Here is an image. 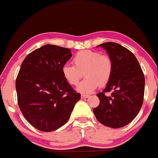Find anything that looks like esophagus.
<instances>
[{
	"label": "esophagus",
	"mask_w": 158,
	"mask_h": 158,
	"mask_svg": "<svg viewBox=\"0 0 158 158\" xmlns=\"http://www.w3.org/2000/svg\"><path fill=\"white\" fill-rule=\"evenodd\" d=\"M88 97H89V95H88V94H81V99H85V98H88Z\"/></svg>",
	"instance_id": "esophagus-1"
}]
</instances>
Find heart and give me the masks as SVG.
Returning <instances> with one entry per match:
<instances>
[{
	"instance_id": "b5f03b06",
	"label": "heart",
	"mask_w": 158,
	"mask_h": 158,
	"mask_svg": "<svg viewBox=\"0 0 158 158\" xmlns=\"http://www.w3.org/2000/svg\"><path fill=\"white\" fill-rule=\"evenodd\" d=\"M73 64H65L61 68L63 77L70 85H77L83 75L85 78L78 85L80 93L88 94L98 86H105L110 81L114 70L112 59L94 50H85L77 52Z\"/></svg>"
}]
</instances>
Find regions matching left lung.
<instances>
[{"label":"left lung","instance_id":"obj_1","mask_svg":"<svg viewBox=\"0 0 158 158\" xmlns=\"http://www.w3.org/2000/svg\"><path fill=\"white\" fill-rule=\"evenodd\" d=\"M112 59V77L102 92L97 94L99 105L93 111L99 123L110 128L130 123L139 113L143 102L144 74L137 58L129 50L114 42L99 44ZM112 91L110 97L104 93Z\"/></svg>","mask_w":158,"mask_h":158}]
</instances>
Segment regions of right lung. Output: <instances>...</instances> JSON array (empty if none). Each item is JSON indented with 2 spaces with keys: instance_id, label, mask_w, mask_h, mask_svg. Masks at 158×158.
Masks as SVG:
<instances>
[{
  "instance_id": "1",
  "label": "right lung",
  "mask_w": 158,
  "mask_h": 158,
  "mask_svg": "<svg viewBox=\"0 0 158 158\" xmlns=\"http://www.w3.org/2000/svg\"><path fill=\"white\" fill-rule=\"evenodd\" d=\"M71 56L70 49L47 44L28 54L21 64L15 81L18 103L25 119L39 131L64 126L80 99L61 72Z\"/></svg>"
}]
</instances>
